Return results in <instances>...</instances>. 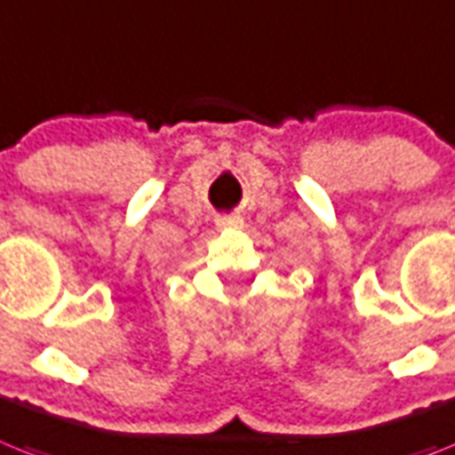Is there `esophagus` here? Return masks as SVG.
Returning a JSON list of instances; mask_svg holds the SVG:
<instances>
[{"label": "esophagus", "mask_w": 455, "mask_h": 455, "mask_svg": "<svg viewBox=\"0 0 455 455\" xmlns=\"http://www.w3.org/2000/svg\"><path fill=\"white\" fill-rule=\"evenodd\" d=\"M219 225L220 228H242L243 219L242 216H223V219H219Z\"/></svg>", "instance_id": "obj_1"}]
</instances>
